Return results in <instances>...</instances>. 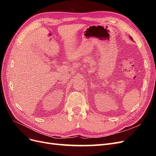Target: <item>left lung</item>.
<instances>
[{"mask_svg": "<svg viewBox=\"0 0 156 156\" xmlns=\"http://www.w3.org/2000/svg\"><path fill=\"white\" fill-rule=\"evenodd\" d=\"M130 38H131V40H133V38H132V37H130Z\"/></svg>", "mask_w": 156, "mask_h": 156, "instance_id": "8db88e82", "label": "left lung"}]
</instances>
